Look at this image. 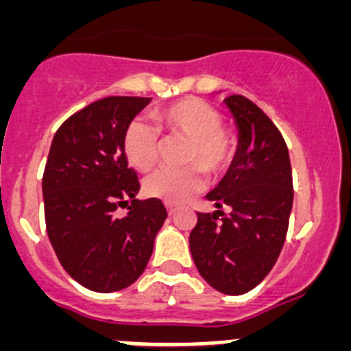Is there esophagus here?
I'll return each instance as SVG.
<instances>
[{
    "mask_svg": "<svg viewBox=\"0 0 351 351\" xmlns=\"http://www.w3.org/2000/svg\"><path fill=\"white\" fill-rule=\"evenodd\" d=\"M167 213H169L170 216H172V214H176V207H173L172 204H167Z\"/></svg>",
    "mask_w": 351,
    "mask_h": 351,
    "instance_id": "34e87169",
    "label": "esophagus"
}]
</instances>
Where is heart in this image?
Returning a JSON list of instances; mask_svg holds the SVG:
<instances>
[{"label": "heart", "instance_id": "b5f03b06", "mask_svg": "<svg viewBox=\"0 0 351 351\" xmlns=\"http://www.w3.org/2000/svg\"><path fill=\"white\" fill-rule=\"evenodd\" d=\"M158 128L186 138L181 169H160L144 179V193L167 204H182L206 184V172L221 176L235 154L234 138L223 128L216 107L202 98L188 96L154 112ZM147 121L133 119L123 135V151L132 167L149 170L160 153V132Z\"/></svg>", "mask_w": 351, "mask_h": 351}]
</instances>
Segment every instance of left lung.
<instances>
[{"instance_id": "left-lung-1", "label": "left lung", "mask_w": 351, "mask_h": 351, "mask_svg": "<svg viewBox=\"0 0 351 351\" xmlns=\"http://www.w3.org/2000/svg\"><path fill=\"white\" fill-rule=\"evenodd\" d=\"M225 104L239 128L237 153L225 178L207 193L218 210L197 213L190 250L214 290L241 295L253 290L280 256L293 182L288 147L267 114L243 95L228 96Z\"/></svg>"}]
</instances>
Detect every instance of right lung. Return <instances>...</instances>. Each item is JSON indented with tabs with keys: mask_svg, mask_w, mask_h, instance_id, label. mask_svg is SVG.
<instances>
[{
	"mask_svg": "<svg viewBox=\"0 0 351 351\" xmlns=\"http://www.w3.org/2000/svg\"><path fill=\"white\" fill-rule=\"evenodd\" d=\"M151 101L107 96L68 117L52 138L42 191L47 235L64 271L93 291L141 278L167 218L158 198L137 200V172L123 151L126 126ZM117 206L129 214L117 217Z\"/></svg>",
	"mask_w": 351,
	"mask_h": 351,
	"instance_id": "1",
	"label": "right lung"
}]
</instances>
